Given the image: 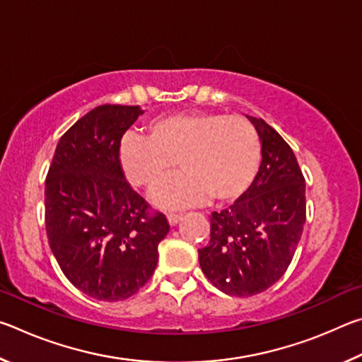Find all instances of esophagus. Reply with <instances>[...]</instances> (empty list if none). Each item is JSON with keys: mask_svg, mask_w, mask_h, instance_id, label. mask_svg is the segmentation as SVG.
I'll return each instance as SVG.
<instances>
[{"mask_svg": "<svg viewBox=\"0 0 362 362\" xmlns=\"http://www.w3.org/2000/svg\"><path fill=\"white\" fill-rule=\"evenodd\" d=\"M180 217H182L180 214H173V212L168 214V220H169L170 225H177V222H179Z\"/></svg>", "mask_w": 362, "mask_h": 362, "instance_id": "34e87169", "label": "esophagus"}]
</instances>
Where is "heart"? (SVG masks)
I'll use <instances>...</instances> for the list:
<instances>
[{"instance_id":"1","label":"heart","mask_w":362,"mask_h":362,"mask_svg":"<svg viewBox=\"0 0 362 362\" xmlns=\"http://www.w3.org/2000/svg\"><path fill=\"white\" fill-rule=\"evenodd\" d=\"M153 199L161 207H188L206 199L233 203L247 192L260 164V139L244 116L209 112L166 113L146 124V137L126 134L119 164L134 187L153 189L175 166Z\"/></svg>"}]
</instances>
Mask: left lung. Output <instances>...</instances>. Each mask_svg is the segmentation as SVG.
Returning a JSON list of instances; mask_svg holds the SVG:
<instances>
[{"mask_svg": "<svg viewBox=\"0 0 362 362\" xmlns=\"http://www.w3.org/2000/svg\"><path fill=\"white\" fill-rule=\"evenodd\" d=\"M247 118L262 140L260 169L235 204L212 212L211 240L198 249L206 278L235 297L257 296L279 281L306 220L305 177L289 144L262 118Z\"/></svg>", "mask_w": 362, "mask_h": 362, "instance_id": "left-lung-1", "label": "left lung"}]
</instances>
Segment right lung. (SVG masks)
Wrapping results in <instances>:
<instances>
[{
  "label": "right lung",
  "instance_id": "right-lung-1",
  "mask_svg": "<svg viewBox=\"0 0 362 362\" xmlns=\"http://www.w3.org/2000/svg\"><path fill=\"white\" fill-rule=\"evenodd\" d=\"M137 105H100L60 137L45 182L49 246L66 279L89 297L118 302L148 283L169 231L119 164Z\"/></svg>",
  "mask_w": 362,
  "mask_h": 362
}]
</instances>
